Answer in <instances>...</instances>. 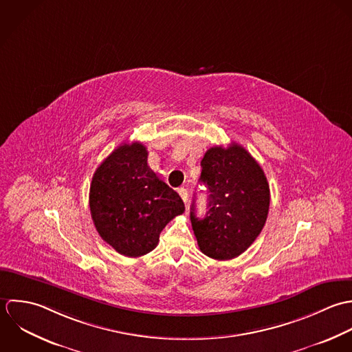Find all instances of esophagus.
Here are the masks:
<instances>
[{
	"instance_id": "esophagus-1",
	"label": "esophagus",
	"mask_w": 352,
	"mask_h": 352,
	"mask_svg": "<svg viewBox=\"0 0 352 352\" xmlns=\"http://www.w3.org/2000/svg\"><path fill=\"white\" fill-rule=\"evenodd\" d=\"M178 193H179L181 199L184 200V203L186 204V203H188V190H186L185 188H179V189H178Z\"/></svg>"
}]
</instances>
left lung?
Returning <instances> with one entry per match:
<instances>
[{
  "mask_svg": "<svg viewBox=\"0 0 352 352\" xmlns=\"http://www.w3.org/2000/svg\"><path fill=\"white\" fill-rule=\"evenodd\" d=\"M200 181L208 192V212L196 216L192 227L200 250L214 260L242 254L260 235L270 211V185L256 159L239 144L212 146L201 160Z\"/></svg>",
  "mask_w": 352,
  "mask_h": 352,
  "instance_id": "8db88e82",
  "label": "left lung"
}]
</instances>
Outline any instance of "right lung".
Instances as JSON below:
<instances>
[{"label":"right lung","mask_w":352,"mask_h":352,"mask_svg":"<svg viewBox=\"0 0 352 352\" xmlns=\"http://www.w3.org/2000/svg\"><path fill=\"white\" fill-rule=\"evenodd\" d=\"M141 142H124L96 168L89 210L104 242L126 257L153 250L166 224L184 213L179 195L148 166Z\"/></svg>","instance_id":"right-lung-1"}]
</instances>
